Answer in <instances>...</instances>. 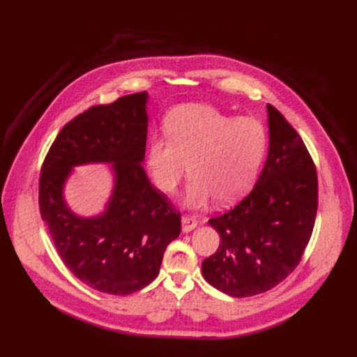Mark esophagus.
<instances>
[{"label": "esophagus", "instance_id": "obj_1", "mask_svg": "<svg viewBox=\"0 0 357 357\" xmlns=\"http://www.w3.org/2000/svg\"><path fill=\"white\" fill-rule=\"evenodd\" d=\"M197 227V218L192 215H185L182 217V231L190 233Z\"/></svg>", "mask_w": 357, "mask_h": 357}]
</instances>
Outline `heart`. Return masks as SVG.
Wrapping results in <instances>:
<instances>
[{
	"mask_svg": "<svg viewBox=\"0 0 357 357\" xmlns=\"http://www.w3.org/2000/svg\"><path fill=\"white\" fill-rule=\"evenodd\" d=\"M167 137L153 136L146 169L156 188L172 195L186 171L191 176L183 195L190 208L211 198L226 205L245 195L264 162L269 135L255 117L234 119L207 104H186L169 112Z\"/></svg>",
	"mask_w": 357,
	"mask_h": 357,
	"instance_id": "1",
	"label": "heart"
}]
</instances>
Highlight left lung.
<instances>
[{"mask_svg":"<svg viewBox=\"0 0 357 357\" xmlns=\"http://www.w3.org/2000/svg\"><path fill=\"white\" fill-rule=\"evenodd\" d=\"M268 126V159L253 190L208 220L220 246L202 261V275L236 298L266 292L294 272L317 215V171L303 139L271 104Z\"/></svg>","mask_w":357,"mask_h":357,"instance_id":"8db88e82","label":"left lung"}]
</instances>
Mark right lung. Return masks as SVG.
Here are the masks:
<instances>
[{
  "label": "right lung",
  "instance_id": "obj_1",
  "mask_svg": "<svg viewBox=\"0 0 357 357\" xmlns=\"http://www.w3.org/2000/svg\"><path fill=\"white\" fill-rule=\"evenodd\" d=\"M146 104L147 92H137L70 120L52 143L39 179L40 214L63 264L88 287L111 295L152 282L181 233V213L142 166ZM86 162H111L115 174L106 211L89 219L72 213L63 198L71 167Z\"/></svg>",
  "mask_w": 357,
  "mask_h": 357
}]
</instances>
